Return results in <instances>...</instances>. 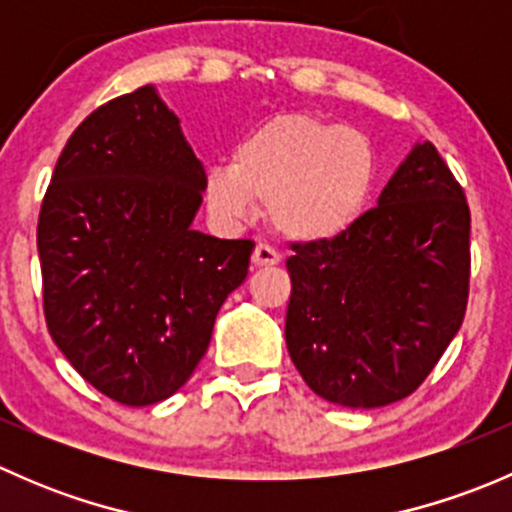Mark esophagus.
<instances>
[{"instance_id": "esophagus-1", "label": "esophagus", "mask_w": 512, "mask_h": 512, "mask_svg": "<svg viewBox=\"0 0 512 512\" xmlns=\"http://www.w3.org/2000/svg\"><path fill=\"white\" fill-rule=\"evenodd\" d=\"M280 262V255H277L275 250H272L270 245H257L255 250H252V265L255 267H272Z\"/></svg>"}]
</instances>
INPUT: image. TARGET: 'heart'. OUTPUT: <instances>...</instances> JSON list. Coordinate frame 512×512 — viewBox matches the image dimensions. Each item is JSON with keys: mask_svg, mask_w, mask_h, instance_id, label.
Returning a JSON list of instances; mask_svg holds the SVG:
<instances>
[{"mask_svg": "<svg viewBox=\"0 0 512 512\" xmlns=\"http://www.w3.org/2000/svg\"><path fill=\"white\" fill-rule=\"evenodd\" d=\"M379 185V151L369 133L314 113H280L232 148L230 168L205 175V203L242 220L252 205L289 242L322 245L364 220Z\"/></svg>", "mask_w": 512, "mask_h": 512, "instance_id": "heart-1", "label": "heart"}]
</instances>
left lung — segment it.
Masks as SVG:
<instances>
[{
    "label": "left lung",
    "instance_id": "1",
    "mask_svg": "<svg viewBox=\"0 0 512 512\" xmlns=\"http://www.w3.org/2000/svg\"><path fill=\"white\" fill-rule=\"evenodd\" d=\"M285 339L309 389L376 409L406 399L461 329L471 210L436 146L416 143L349 235L292 245Z\"/></svg>",
    "mask_w": 512,
    "mask_h": 512
}]
</instances>
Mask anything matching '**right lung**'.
Returning <instances> with one entry per match:
<instances>
[{
    "instance_id": "add662e5",
    "label": "right lung",
    "mask_w": 512,
    "mask_h": 512,
    "mask_svg": "<svg viewBox=\"0 0 512 512\" xmlns=\"http://www.w3.org/2000/svg\"><path fill=\"white\" fill-rule=\"evenodd\" d=\"M203 193V163L151 84L96 108L56 160L36 230L46 327L123 406L190 379L247 277L250 240L193 230Z\"/></svg>"
}]
</instances>
